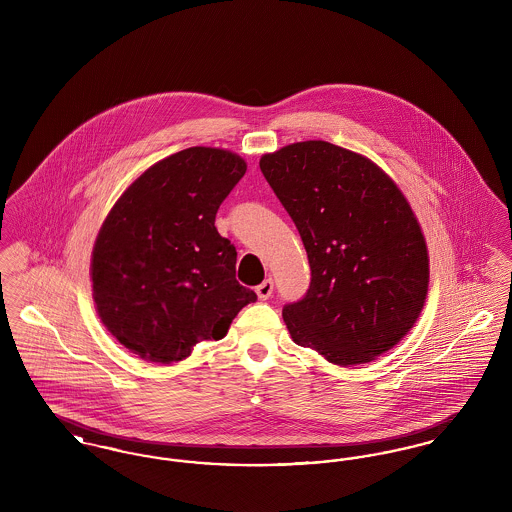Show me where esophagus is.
I'll return each mask as SVG.
<instances>
[{"label": "esophagus", "mask_w": 512, "mask_h": 512, "mask_svg": "<svg viewBox=\"0 0 512 512\" xmlns=\"http://www.w3.org/2000/svg\"><path fill=\"white\" fill-rule=\"evenodd\" d=\"M255 292L259 295V299H268L272 292H274V282H272V278H267L265 282H261L257 288H255Z\"/></svg>", "instance_id": "34e87169"}]
</instances>
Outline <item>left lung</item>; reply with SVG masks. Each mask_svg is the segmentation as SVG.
Here are the masks:
<instances>
[{
    "instance_id": "left-lung-1",
    "label": "left lung",
    "mask_w": 512,
    "mask_h": 512,
    "mask_svg": "<svg viewBox=\"0 0 512 512\" xmlns=\"http://www.w3.org/2000/svg\"><path fill=\"white\" fill-rule=\"evenodd\" d=\"M305 245L311 284L282 309L292 340L361 365L401 340L424 307L428 251L413 209L363 155L322 140L261 157Z\"/></svg>"
}]
</instances>
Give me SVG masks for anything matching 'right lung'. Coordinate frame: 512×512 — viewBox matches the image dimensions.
Masks as SVG:
<instances>
[{"instance_id": "right-lung-1", "label": "right lung", "mask_w": 512, "mask_h": 512, "mask_svg": "<svg viewBox=\"0 0 512 512\" xmlns=\"http://www.w3.org/2000/svg\"><path fill=\"white\" fill-rule=\"evenodd\" d=\"M245 161L215 147H188L149 167L115 203L92 255L101 322L153 363L186 359L220 340L257 299L236 280V247L215 226Z\"/></svg>"}]
</instances>
